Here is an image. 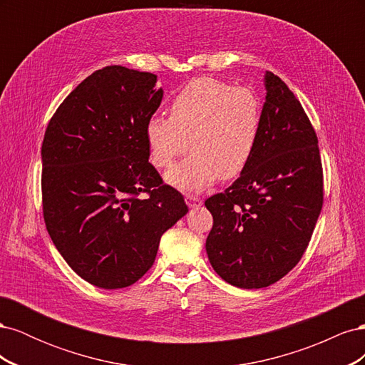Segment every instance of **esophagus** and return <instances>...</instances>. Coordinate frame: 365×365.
I'll use <instances>...</instances> for the list:
<instances>
[{"label":"esophagus","mask_w":365,"mask_h":365,"mask_svg":"<svg viewBox=\"0 0 365 365\" xmlns=\"http://www.w3.org/2000/svg\"><path fill=\"white\" fill-rule=\"evenodd\" d=\"M185 202H187V205H189L190 208H195V207H200V205L202 204V201H201V197H197V196H193V195H187V196H185Z\"/></svg>","instance_id":"obj_1"}]
</instances>
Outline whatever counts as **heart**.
Wrapping results in <instances>:
<instances>
[{
	"label": "heart",
	"instance_id": "heart-1",
	"mask_svg": "<svg viewBox=\"0 0 365 365\" xmlns=\"http://www.w3.org/2000/svg\"><path fill=\"white\" fill-rule=\"evenodd\" d=\"M260 120V102L250 88L200 77L173 97L170 117L152 115L146 121L150 163L169 169L190 146V157L165 173V181L181 192H202L219 176L235 178L247 168Z\"/></svg>",
	"mask_w": 365,
	"mask_h": 365
}]
</instances>
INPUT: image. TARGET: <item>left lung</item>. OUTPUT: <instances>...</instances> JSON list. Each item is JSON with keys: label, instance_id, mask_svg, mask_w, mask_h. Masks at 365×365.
<instances>
[{"label": "left lung", "instance_id": "left-lung-1", "mask_svg": "<svg viewBox=\"0 0 365 365\" xmlns=\"http://www.w3.org/2000/svg\"><path fill=\"white\" fill-rule=\"evenodd\" d=\"M256 150L224 193L205 201L213 228L208 260L227 283L259 289L300 262L323 207L318 138L302 103L280 77L264 74Z\"/></svg>", "mask_w": 365, "mask_h": 365}]
</instances>
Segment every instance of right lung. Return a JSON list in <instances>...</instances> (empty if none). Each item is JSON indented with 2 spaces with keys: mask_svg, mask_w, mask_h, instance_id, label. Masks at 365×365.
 <instances>
[{
  "mask_svg": "<svg viewBox=\"0 0 365 365\" xmlns=\"http://www.w3.org/2000/svg\"><path fill=\"white\" fill-rule=\"evenodd\" d=\"M155 85L152 73L97 70L61 103L43 135L47 231L70 268L97 288L141 279L164 231L189 212L149 163L145 126L163 101Z\"/></svg>",
  "mask_w": 365,
  "mask_h": 365,
  "instance_id": "1",
  "label": "right lung"
}]
</instances>
